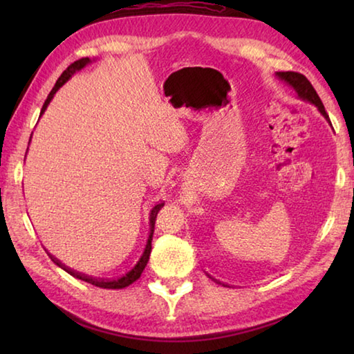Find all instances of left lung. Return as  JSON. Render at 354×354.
<instances>
[{
    "label": "left lung",
    "instance_id": "8db88e82",
    "mask_svg": "<svg viewBox=\"0 0 354 354\" xmlns=\"http://www.w3.org/2000/svg\"><path fill=\"white\" fill-rule=\"evenodd\" d=\"M274 75H277L278 80L284 81L287 86H290L293 91H295L297 97L299 100L308 101V103L314 104L317 109H319V112L322 113V115L325 117L326 122L331 124V122H329L328 113L325 111V106H323L320 97H319V95H317L315 88L313 87V84L308 81L306 76L301 75V73H295V71H277V73H274Z\"/></svg>",
    "mask_w": 354,
    "mask_h": 354
}]
</instances>
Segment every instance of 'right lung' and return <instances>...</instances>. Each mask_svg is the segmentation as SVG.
Segmentation results:
<instances>
[{"label": "right lung", "instance_id": "right-lung-1", "mask_svg": "<svg viewBox=\"0 0 354 354\" xmlns=\"http://www.w3.org/2000/svg\"><path fill=\"white\" fill-rule=\"evenodd\" d=\"M93 61H95V59H93ZM93 61H92V59H88V57H82V59H80V61H76V62L71 64L70 67H68L67 70H65L61 76H59V80L56 81V86L53 87V91L50 92V95H48V98L45 100L44 107H41V111H40V117L44 115V112L46 111L48 104L51 103L53 97H55L59 88H61V87L64 86V84L70 80L71 76H73L75 73H77V71H80V70H82L84 67H86V65L92 64ZM162 206H164V203H159V205H156V206L151 209V212H149V236H148V241H147V245H145V250H143L140 259L137 261L136 266H134L133 268H131V270H129L127 274H123V277H120V278H117V279H97V278L86 277V274H81V273H76V272H73V270H70V268L65 267L61 261L56 259V257H53V256L50 254L51 259H53V262L56 263L57 267H61L62 270L70 273L71 277H75V278L81 279V281H86V283H88V284H93V286H97V287H101V289H124V287L131 286V284L134 283V281L139 279L142 272L145 270V267H147V263H148V259H149V253H151V241H153V232H154L156 215H158V212L160 211V207H162Z\"/></svg>", "mask_w": 354, "mask_h": 354}]
</instances>
